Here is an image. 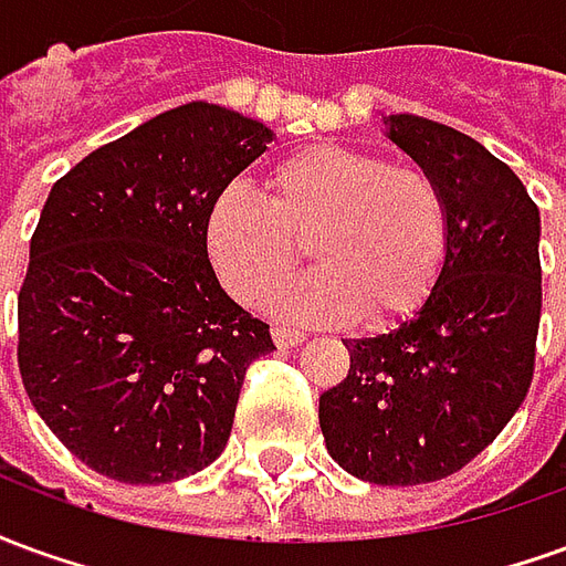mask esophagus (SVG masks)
I'll return each mask as SVG.
<instances>
[{"instance_id":"1","label":"esophagus","mask_w":566,"mask_h":566,"mask_svg":"<svg viewBox=\"0 0 566 566\" xmlns=\"http://www.w3.org/2000/svg\"><path fill=\"white\" fill-rule=\"evenodd\" d=\"M272 339H275L279 348H291V345L306 343V333L294 331V327H284V324H275V327H272Z\"/></svg>"}]
</instances>
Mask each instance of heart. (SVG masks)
I'll return each instance as SVG.
<instances>
[{
	"mask_svg": "<svg viewBox=\"0 0 566 566\" xmlns=\"http://www.w3.org/2000/svg\"><path fill=\"white\" fill-rule=\"evenodd\" d=\"M270 199L230 185L206 211V254L227 294L266 303L300 260L318 270L279 294L296 321L379 327L424 303L446 260V202L416 166L345 145H308L266 175Z\"/></svg>",
	"mask_w": 566,
	"mask_h": 566,
	"instance_id": "b5f03b06",
	"label": "heart"
}]
</instances>
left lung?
I'll return each mask as SVG.
<instances>
[{"label": "left lung", "mask_w": 566, "mask_h": 566, "mask_svg": "<svg viewBox=\"0 0 566 566\" xmlns=\"http://www.w3.org/2000/svg\"><path fill=\"white\" fill-rule=\"evenodd\" d=\"M391 142L446 202V263L416 318L345 339L352 367L321 394L331 458L373 485H424L485 451L534 379L543 308L539 209L518 175L458 129L391 115Z\"/></svg>", "instance_id": "obj_1"}]
</instances>
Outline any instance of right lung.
<instances>
[{
  "label": "right lung",
  "instance_id": "obj_1",
  "mask_svg": "<svg viewBox=\"0 0 566 566\" xmlns=\"http://www.w3.org/2000/svg\"><path fill=\"white\" fill-rule=\"evenodd\" d=\"M270 142L260 120L187 103L51 187L18 294V367L96 473L160 485L227 446L245 369L275 345L211 270L206 211Z\"/></svg>",
  "mask_w": 566,
  "mask_h": 566
}]
</instances>
